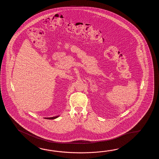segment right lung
Masks as SVG:
<instances>
[{
    "instance_id": "obj_1",
    "label": "right lung",
    "mask_w": 159,
    "mask_h": 159,
    "mask_svg": "<svg viewBox=\"0 0 159 159\" xmlns=\"http://www.w3.org/2000/svg\"><path fill=\"white\" fill-rule=\"evenodd\" d=\"M57 117H58V116H54V117H51V118H45V119H54L57 118Z\"/></svg>"
}]
</instances>
